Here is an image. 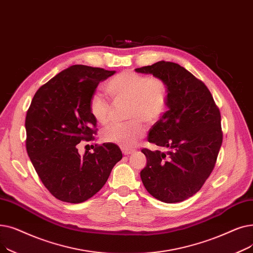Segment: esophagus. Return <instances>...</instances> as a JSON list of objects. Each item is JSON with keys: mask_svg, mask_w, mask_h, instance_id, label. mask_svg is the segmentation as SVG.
I'll return each mask as SVG.
<instances>
[{"mask_svg": "<svg viewBox=\"0 0 253 253\" xmlns=\"http://www.w3.org/2000/svg\"><path fill=\"white\" fill-rule=\"evenodd\" d=\"M134 152V150L133 149H123V153L125 154V155H129V154H131Z\"/></svg>", "mask_w": 253, "mask_h": 253, "instance_id": "1", "label": "esophagus"}]
</instances>
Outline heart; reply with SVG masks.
I'll return each mask as SVG.
<instances>
[{"mask_svg":"<svg viewBox=\"0 0 253 253\" xmlns=\"http://www.w3.org/2000/svg\"><path fill=\"white\" fill-rule=\"evenodd\" d=\"M105 91L115 101H127L126 124H116L102 131L105 142L116 144L123 148L135 146L145 135L146 126L153 125L165 115L169 104L170 89L160 77H150L134 71L118 73L105 84ZM88 111L92 118L102 125L110 120V105L100 93H93L88 101Z\"/></svg>","mask_w":253,"mask_h":253,"instance_id":"b5f03b06","label":"heart"}]
</instances>
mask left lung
I'll use <instances>...</instances> for the list:
<instances>
[{
    "mask_svg": "<svg viewBox=\"0 0 253 253\" xmlns=\"http://www.w3.org/2000/svg\"><path fill=\"white\" fill-rule=\"evenodd\" d=\"M136 72L164 79L170 89L169 110L148 135V142L169 151L142 149L147 159L142 182L155 199L182 202L197 194L214 169L223 136L220 111L204 82L178 64L162 61Z\"/></svg>",
    "mask_w": 253,
    "mask_h": 253,
    "instance_id": "obj_1",
    "label": "left lung"
}]
</instances>
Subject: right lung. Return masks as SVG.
Wrapping results in <instances>:
<instances>
[{
    "instance_id": "obj_1",
    "label": "right lung",
    "mask_w": 253,
    "mask_h": 253,
    "mask_svg": "<svg viewBox=\"0 0 253 253\" xmlns=\"http://www.w3.org/2000/svg\"><path fill=\"white\" fill-rule=\"evenodd\" d=\"M115 71L74 65L36 91L26 116V147L44 186L57 200L78 204L105 185L113 167L123 159L112 143L78 153L77 144L90 141L97 122L88 101L102 80Z\"/></svg>"
}]
</instances>
